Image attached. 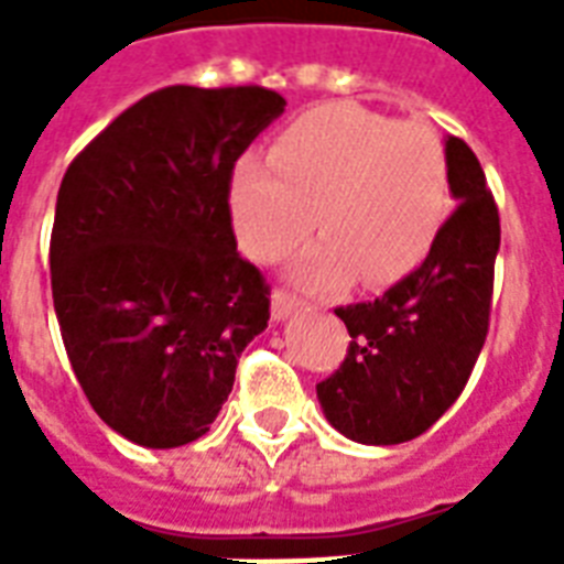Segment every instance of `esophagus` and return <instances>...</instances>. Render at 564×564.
<instances>
[{
  "instance_id": "esophagus-1",
  "label": "esophagus",
  "mask_w": 564,
  "mask_h": 564,
  "mask_svg": "<svg viewBox=\"0 0 564 564\" xmlns=\"http://www.w3.org/2000/svg\"><path fill=\"white\" fill-rule=\"evenodd\" d=\"M301 307V299L295 292H286V290H274L272 295V316L281 322V318L292 316L295 310Z\"/></svg>"
}]
</instances>
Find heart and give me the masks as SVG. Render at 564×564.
Returning <instances> with one entry per match:
<instances>
[{
  "label": "heart",
  "mask_w": 564,
  "mask_h": 564,
  "mask_svg": "<svg viewBox=\"0 0 564 564\" xmlns=\"http://www.w3.org/2000/svg\"><path fill=\"white\" fill-rule=\"evenodd\" d=\"M260 161L230 175L228 204L239 248L274 263L313 228L295 278L316 290L392 283L430 254L447 216V154L421 119L392 122L360 105H322L274 137Z\"/></svg>",
  "instance_id": "heart-1"
}]
</instances>
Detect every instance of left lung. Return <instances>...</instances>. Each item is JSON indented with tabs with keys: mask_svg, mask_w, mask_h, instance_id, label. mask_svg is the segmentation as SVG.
<instances>
[{
	"mask_svg": "<svg viewBox=\"0 0 564 564\" xmlns=\"http://www.w3.org/2000/svg\"><path fill=\"white\" fill-rule=\"evenodd\" d=\"M445 154L459 207L424 263L380 299L336 310L351 343L316 394L325 419L360 445H401L433 427L465 389L489 334L498 204L459 137H447Z\"/></svg>",
	"mask_w": 564,
	"mask_h": 564,
	"instance_id": "1",
	"label": "left lung"
}]
</instances>
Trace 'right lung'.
<instances>
[{
  "label": "right lung",
  "instance_id": "add662e5",
  "mask_svg": "<svg viewBox=\"0 0 564 564\" xmlns=\"http://www.w3.org/2000/svg\"><path fill=\"white\" fill-rule=\"evenodd\" d=\"M283 108L265 87H163L61 181L48 265L66 357L99 419L134 445L204 436L269 325V283L239 257L228 187Z\"/></svg>",
  "mask_w": 564,
  "mask_h": 564
}]
</instances>
